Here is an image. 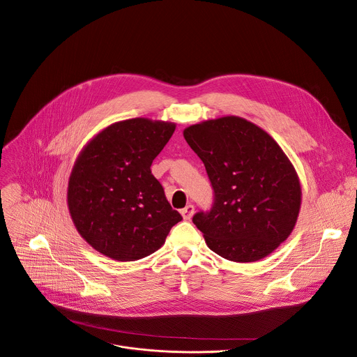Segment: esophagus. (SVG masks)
I'll return each instance as SVG.
<instances>
[{
  "instance_id": "34e87169",
  "label": "esophagus",
  "mask_w": 357,
  "mask_h": 357,
  "mask_svg": "<svg viewBox=\"0 0 357 357\" xmlns=\"http://www.w3.org/2000/svg\"><path fill=\"white\" fill-rule=\"evenodd\" d=\"M193 213H195V206H193L192 204H189V205H186L183 209H181V215H182V218H183L185 220H190L192 216H193Z\"/></svg>"
}]
</instances>
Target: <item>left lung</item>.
I'll list each match as a JSON object with an SVG mask.
<instances>
[{
	"mask_svg": "<svg viewBox=\"0 0 357 357\" xmlns=\"http://www.w3.org/2000/svg\"><path fill=\"white\" fill-rule=\"evenodd\" d=\"M213 188L209 212L193 223L211 250L236 261L267 257L291 234L301 206V185L277 141L238 116L204 120L183 130Z\"/></svg>",
	"mask_w": 357,
	"mask_h": 357,
	"instance_id": "obj_1",
	"label": "left lung"
}]
</instances>
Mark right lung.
<instances>
[{"label": "right lung", "instance_id": "1", "mask_svg": "<svg viewBox=\"0 0 357 357\" xmlns=\"http://www.w3.org/2000/svg\"><path fill=\"white\" fill-rule=\"evenodd\" d=\"M175 127L146 118L121 120L80 151L68 179L67 204L80 237L101 255L118 261L144 259L182 220L151 171Z\"/></svg>", "mask_w": 357, "mask_h": 357}]
</instances>
